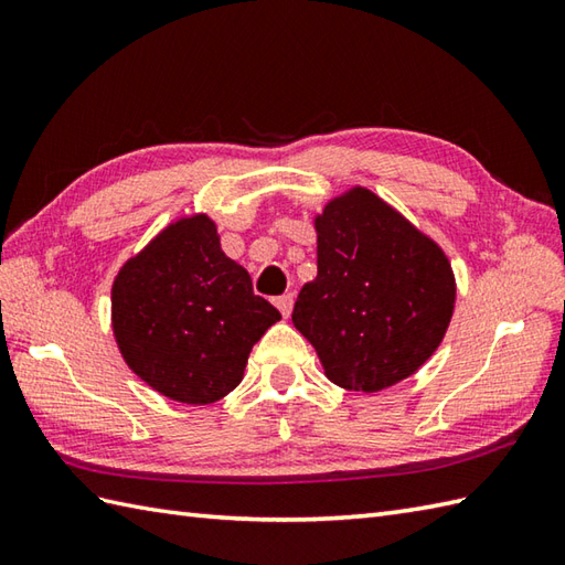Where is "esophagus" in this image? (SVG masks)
Segmentation results:
<instances>
[{
  "mask_svg": "<svg viewBox=\"0 0 565 565\" xmlns=\"http://www.w3.org/2000/svg\"><path fill=\"white\" fill-rule=\"evenodd\" d=\"M276 308L281 310V316L284 318H289L291 316V310H294V294H284V296H279L276 298Z\"/></svg>",
  "mask_w": 565,
  "mask_h": 565,
  "instance_id": "esophagus-1",
  "label": "esophagus"
}]
</instances>
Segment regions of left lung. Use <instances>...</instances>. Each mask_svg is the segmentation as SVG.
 Instances as JSON below:
<instances>
[{
    "mask_svg": "<svg viewBox=\"0 0 565 565\" xmlns=\"http://www.w3.org/2000/svg\"><path fill=\"white\" fill-rule=\"evenodd\" d=\"M318 276L294 306L326 376L376 393L437 352L454 316L456 281L444 249L366 186L316 215Z\"/></svg>",
    "mask_w": 565,
    "mask_h": 565,
    "instance_id": "obj_1",
    "label": "left lung"
}]
</instances>
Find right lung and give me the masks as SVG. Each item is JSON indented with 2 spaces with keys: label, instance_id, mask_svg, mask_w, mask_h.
Instances as JSON below:
<instances>
[{
  "label": "right lung",
  "instance_id": "obj_1",
  "mask_svg": "<svg viewBox=\"0 0 565 565\" xmlns=\"http://www.w3.org/2000/svg\"><path fill=\"white\" fill-rule=\"evenodd\" d=\"M281 313L252 291L206 213L182 215L118 269L111 328L128 369L186 405L221 401L243 381L255 342Z\"/></svg>",
  "mask_w": 565,
  "mask_h": 565
}]
</instances>
